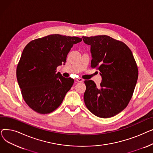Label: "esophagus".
<instances>
[{"instance_id": "34e87169", "label": "esophagus", "mask_w": 153, "mask_h": 153, "mask_svg": "<svg viewBox=\"0 0 153 153\" xmlns=\"http://www.w3.org/2000/svg\"><path fill=\"white\" fill-rule=\"evenodd\" d=\"M76 81H77V82H82L84 81V79H82V78L79 77V78H77V79H76Z\"/></svg>"}]
</instances>
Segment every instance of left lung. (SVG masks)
I'll return each instance as SVG.
<instances>
[{
    "label": "left lung",
    "mask_w": 153,
    "mask_h": 153,
    "mask_svg": "<svg viewBox=\"0 0 153 153\" xmlns=\"http://www.w3.org/2000/svg\"><path fill=\"white\" fill-rule=\"evenodd\" d=\"M91 46V67L100 71L102 81L97 87L85 81V106L95 116L112 117L130 102L138 77L137 64L131 51L123 42L107 35L82 36Z\"/></svg>",
    "instance_id": "obj_1"
}]
</instances>
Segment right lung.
I'll return each instance as SVG.
<instances>
[{
    "label": "right lung",
    "instance_id": "obj_1",
    "mask_svg": "<svg viewBox=\"0 0 153 153\" xmlns=\"http://www.w3.org/2000/svg\"><path fill=\"white\" fill-rule=\"evenodd\" d=\"M82 38L59 34L48 35L28 43L17 67V79L23 99L32 110L41 114L57 108L74 80L56 73L64 64L73 45Z\"/></svg>",
    "mask_w": 153,
    "mask_h": 153
}]
</instances>
